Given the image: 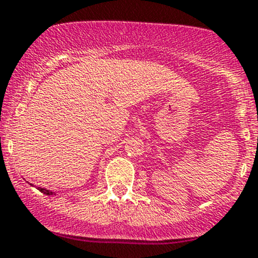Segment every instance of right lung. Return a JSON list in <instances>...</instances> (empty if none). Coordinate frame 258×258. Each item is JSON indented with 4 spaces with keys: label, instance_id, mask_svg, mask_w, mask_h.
Here are the masks:
<instances>
[{
    "label": "right lung",
    "instance_id": "1",
    "mask_svg": "<svg viewBox=\"0 0 258 258\" xmlns=\"http://www.w3.org/2000/svg\"><path fill=\"white\" fill-rule=\"evenodd\" d=\"M37 189L41 191V193H43V194H46V195H51V194H53L52 191L47 190V189H44V188H41V186H37Z\"/></svg>",
    "mask_w": 258,
    "mask_h": 258
}]
</instances>
